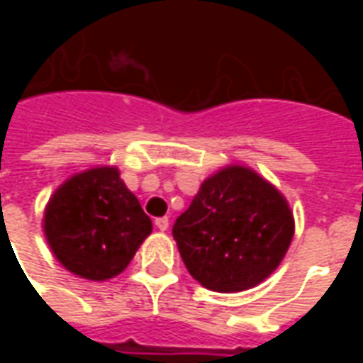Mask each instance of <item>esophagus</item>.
<instances>
[{"instance_id": "1", "label": "esophagus", "mask_w": 363, "mask_h": 363, "mask_svg": "<svg viewBox=\"0 0 363 363\" xmlns=\"http://www.w3.org/2000/svg\"><path fill=\"white\" fill-rule=\"evenodd\" d=\"M155 228H157L159 231H167V229H169V218H157V220H155Z\"/></svg>"}]
</instances>
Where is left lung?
<instances>
[{"label": "left lung", "instance_id": "left-lung-1", "mask_svg": "<svg viewBox=\"0 0 363 363\" xmlns=\"http://www.w3.org/2000/svg\"><path fill=\"white\" fill-rule=\"evenodd\" d=\"M294 231L286 196L245 165H228L208 177L173 225L190 276L221 294L267 280L286 257Z\"/></svg>", "mask_w": 363, "mask_h": 363}]
</instances>
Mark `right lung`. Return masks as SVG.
<instances>
[{"instance_id":"obj_1","label":"right lung","mask_w":363,"mask_h":363,"mask_svg":"<svg viewBox=\"0 0 363 363\" xmlns=\"http://www.w3.org/2000/svg\"><path fill=\"white\" fill-rule=\"evenodd\" d=\"M43 229L67 272L104 281L130 264L153 225L118 169L101 165L60 184L44 208Z\"/></svg>"}]
</instances>
